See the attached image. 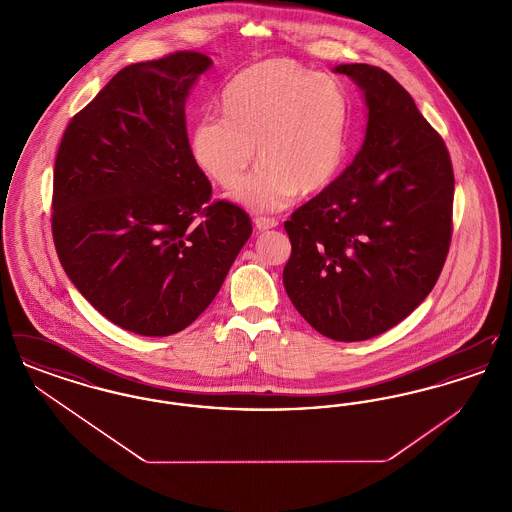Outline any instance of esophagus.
<instances>
[{"label":"esophagus","instance_id":"34e87169","mask_svg":"<svg viewBox=\"0 0 512 512\" xmlns=\"http://www.w3.org/2000/svg\"><path fill=\"white\" fill-rule=\"evenodd\" d=\"M253 222H255V228H257V230H261V232H265V230H270V228H276V226H278V220L270 219V217H255Z\"/></svg>","mask_w":512,"mask_h":512}]
</instances>
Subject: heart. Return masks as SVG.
<instances>
[{"instance_id":"obj_1","label":"heart","mask_w":512,"mask_h":512,"mask_svg":"<svg viewBox=\"0 0 512 512\" xmlns=\"http://www.w3.org/2000/svg\"><path fill=\"white\" fill-rule=\"evenodd\" d=\"M220 109L224 119L195 122L190 146L195 163L226 190L259 157L261 167L234 194L245 207L280 211L297 194L326 190L340 174L349 98L336 78L288 57L267 59L224 86Z\"/></svg>"}]
</instances>
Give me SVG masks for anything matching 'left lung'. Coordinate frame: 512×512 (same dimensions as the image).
I'll use <instances>...</instances> for the list:
<instances>
[{"instance_id": "left-lung-1", "label": "left lung", "mask_w": 512, "mask_h": 512, "mask_svg": "<svg viewBox=\"0 0 512 512\" xmlns=\"http://www.w3.org/2000/svg\"><path fill=\"white\" fill-rule=\"evenodd\" d=\"M365 94L353 163L284 222V288L322 336L363 341L409 317L432 292L453 232L455 176L441 136L380 67L338 65Z\"/></svg>"}]
</instances>
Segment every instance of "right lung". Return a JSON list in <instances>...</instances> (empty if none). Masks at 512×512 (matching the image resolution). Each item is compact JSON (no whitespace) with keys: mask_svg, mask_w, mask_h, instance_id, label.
Listing matches in <instances>:
<instances>
[{"mask_svg":"<svg viewBox=\"0 0 512 512\" xmlns=\"http://www.w3.org/2000/svg\"><path fill=\"white\" fill-rule=\"evenodd\" d=\"M176 51L115 74L69 122L53 171L59 261L94 309L140 336H171L215 299L253 228L211 201L186 99L211 67Z\"/></svg>","mask_w":512,"mask_h":512,"instance_id":"add662e5","label":"right lung"}]
</instances>
